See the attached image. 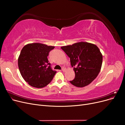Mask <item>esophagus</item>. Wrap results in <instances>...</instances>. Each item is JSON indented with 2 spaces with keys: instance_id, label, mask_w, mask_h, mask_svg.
<instances>
[{
  "instance_id": "1",
  "label": "esophagus",
  "mask_w": 125,
  "mask_h": 125,
  "mask_svg": "<svg viewBox=\"0 0 125 125\" xmlns=\"http://www.w3.org/2000/svg\"><path fill=\"white\" fill-rule=\"evenodd\" d=\"M62 71H63V72L66 71V68H65V67H62Z\"/></svg>"
}]
</instances>
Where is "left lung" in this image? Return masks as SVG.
<instances>
[{"mask_svg":"<svg viewBox=\"0 0 125 125\" xmlns=\"http://www.w3.org/2000/svg\"><path fill=\"white\" fill-rule=\"evenodd\" d=\"M70 59L75 78L71 83L82 88L90 84L99 74L103 56L96 45L81 42L61 47Z\"/></svg>","mask_w":125,"mask_h":125,"instance_id":"1","label":"left lung"}]
</instances>
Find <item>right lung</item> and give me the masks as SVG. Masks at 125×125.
Returning a JSON list of instances; mask_svg holds the SVG:
<instances>
[{
  "mask_svg": "<svg viewBox=\"0 0 125 125\" xmlns=\"http://www.w3.org/2000/svg\"><path fill=\"white\" fill-rule=\"evenodd\" d=\"M55 46L35 43L22 49L18 58V67L24 80L31 86L42 88L48 84L56 71L52 69L47 56Z\"/></svg>",
  "mask_w": 125,
  "mask_h": 125,
  "instance_id": "1",
  "label": "right lung"
}]
</instances>
